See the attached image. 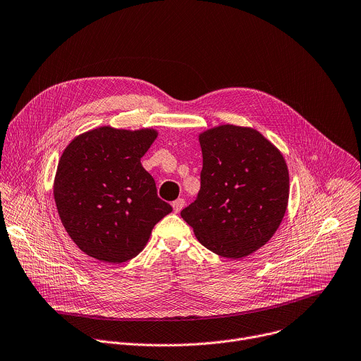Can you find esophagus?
<instances>
[{
    "label": "esophagus",
    "mask_w": 361,
    "mask_h": 361,
    "mask_svg": "<svg viewBox=\"0 0 361 361\" xmlns=\"http://www.w3.org/2000/svg\"><path fill=\"white\" fill-rule=\"evenodd\" d=\"M183 207H185V199H182V197L176 199V201L172 204V208H173L175 214H179L183 209Z\"/></svg>",
    "instance_id": "obj_1"
}]
</instances>
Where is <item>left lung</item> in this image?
<instances>
[{"label": "left lung", "instance_id": "1", "mask_svg": "<svg viewBox=\"0 0 361 361\" xmlns=\"http://www.w3.org/2000/svg\"><path fill=\"white\" fill-rule=\"evenodd\" d=\"M204 166L196 201L180 212L205 248L238 259L264 247L287 211L283 153L252 128L221 125L199 135Z\"/></svg>", "mask_w": 361, "mask_h": 361}]
</instances>
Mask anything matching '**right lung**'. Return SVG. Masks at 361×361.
Segmentation results:
<instances>
[{
  "label": "right lung",
  "instance_id": "1",
  "mask_svg": "<svg viewBox=\"0 0 361 361\" xmlns=\"http://www.w3.org/2000/svg\"><path fill=\"white\" fill-rule=\"evenodd\" d=\"M157 130L100 126L75 136L54 178L56 207L73 243L89 257L120 264L147 244L153 226L172 212L140 164Z\"/></svg>",
  "mask_w": 361,
  "mask_h": 361
}]
</instances>
